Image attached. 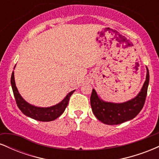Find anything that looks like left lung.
Masks as SVG:
<instances>
[{"mask_svg": "<svg viewBox=\"0 0 159 159\" xmlns=\"http://www.w3.org/2000/svg\"><path fill=\"white\" fill-rule=\"evenodd\" d=\"M149 81V74L147 67V76L143 87L134 98L122 103L105 102L93 89L90 105L96 117L107 125H118L132 120L143 108L147 97Z\"/></svg>", "mask_w": 159, "mask_h": 159, "instance_id": "left-lung-1", "label": "left lung"}]
</instances>
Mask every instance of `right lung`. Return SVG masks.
Segmentation results:
<instances>
[{
  "label": "right lung",
  "instance_id": "obj_1",
  "mask_svg": "<svg viewBox=\"0 0 159 159\" xmlns=\"http://www.w3.org/2000/svg\"><path fill=\"white\" fill-rule=\"evenodd\" d=\"M11 85H12V91H13L17 106L19 107L21 112L32 119L42 122L52 121V120H56L57 118L59 117L64 112L66 107H67V105L69 103V98L75 92V90L69 92L61 102L55 105L48 107H41L34 106V105L27 102L22 98V96L20 95L16 86L14 72H12V75H11Z\"/></svg>",
  "mask_w": 159,
  "mask_h": 159
}]
</instances>
